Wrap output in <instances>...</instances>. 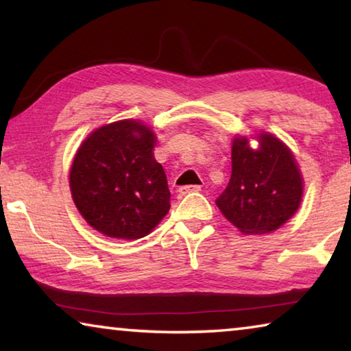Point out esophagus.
Masks as SVG:
<instances>
[{
  "label": "esophagus",
  "mask_w": 351,
  "mask_h": 351,
  "mask_svg": "<svg viewBox=\"0 0 351 351\" xmlns=\"http://www.w3.org/2000/svg\"><path fill=\"white\" fill-rule=\"evenodd\" d=\"M199 190H201V186H182V187H180V195L199 192Z\"/></svg>",
  "instance_id": "34e87169"
}]
</instances>
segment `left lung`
I'll list each match as a JSON object with an SVG mask.
<instances>
[{
  "instance_id": "obj_1",
  "label": "left lung",
  "mask_w": 351,
  "mask_h": 351,
  "mask_svg": "<svg viewBox=\"0 0 351 351\" xmlns=\"http://www.w3.org/2000/svg\"><path fill=\"white\" fill-rule=\"evenodd\" d=\"M232 141V173L217 206L228 221L246 235L271 234L299 210L304 178L293 152L271 133Z\"/></svg>"
}]
</instances>
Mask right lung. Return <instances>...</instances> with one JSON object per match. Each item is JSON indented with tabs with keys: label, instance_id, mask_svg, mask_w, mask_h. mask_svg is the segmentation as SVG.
Wrapping results in <instances>:
<instances>
[{
	"label": "right lung",
	"instance_id": "add662e5",
	"mask_svg": "<svg viewBox=\"0 0 351 351\" xmlns=\"http://www.w3.org/2000/svg\"><path fill=\"white\" fill-rule=\"evenodd\" d=\"M156 136L134 119L94 130L69 170L74 204L93 229L111 239H142L170 209L162 165L154 159Z\"/></svg>",
	"mask_w": 351,
	"mask_h": 351
}]
</instances>
